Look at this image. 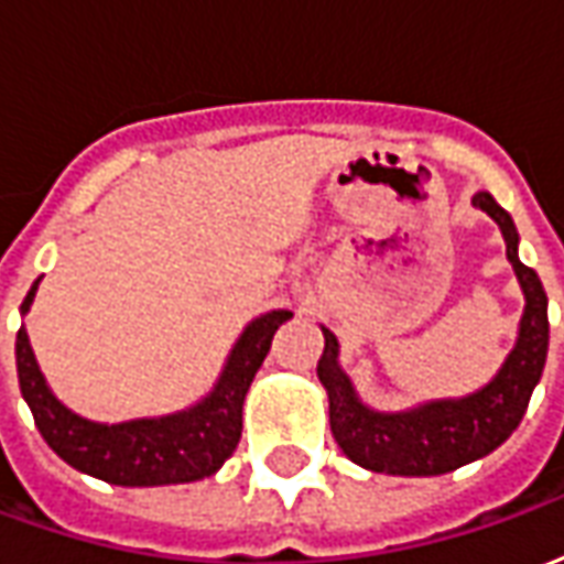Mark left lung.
<instances>
[{
    "instance_id": "obj_1",
    "label": "left lung",
    "mask_w": 564,
    "mask_h": 564,
    "mask_svg": "<svg viewBox=\"0 0 564 564\" xmlns=\"http://www.w3.org/2000/svg\"><path fill=\"white\" fill-rule=\"evenodd\" d=\"M474 205L484 208L501 226L510 265L525 293V314L517 347L510 350L496 380L468 399L423 404L408 414H378L356 399L350 380L338 366V341L329 329H323L326 347L317 362V375L329 392L332 435L347 453V459L362 468L402 477H435L456 471L474 459H484L486 453L501 447L513 435L529 408L532 390L541 380L550 344L544 283L517 257L520 238L508 210L489 193H477Z\"/></svg>"
}]
</instances>
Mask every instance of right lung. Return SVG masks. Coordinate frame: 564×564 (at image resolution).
<instances>
[{
    "label": "right lung",
    "mask_w": 564,
    "mask_h": 564,
    "mask_svg": "<svg viewBox=\"0 0 564 564\" xmlns=\"http://www.w3.org/2000/svg\"><path fill=\"white\" fill-rule=\"evenodd\" d=\"M39 290V281L23 299L26 314ZM290 311H271L253 319L235 344L217 387L205 402L184 414L132 423H90L72 414L47 390L26 329L18 332V378L20 392L30 404L39 432L56 456L72 468L93 474L115 486H165L193 484L220 468L241 441V408L262 359L269 356L271 338Z\"/></svg>",
    "instance_id": "1"
}]
</instances>
